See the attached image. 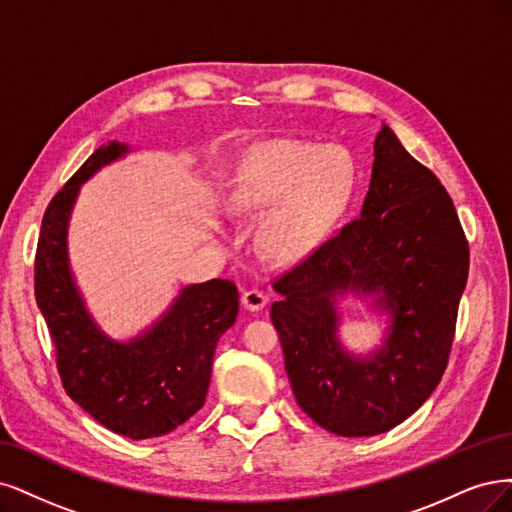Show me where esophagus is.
<instances>
[{
	"instance_id": "obj_1",
	"label": "esophagus",
	"mask_w": 512,
	"mask_h": 512,
	"mask_svg": "<svg viewBox=\"0 0 512 512\" xmlns=\"http://www.w3.org/2000/svg\"><path fill=\"white\" fill-rule=\"evenodd\" d=\"M266 304H268V298H266V295H263L261 291H257V289H249V291L242 293V306H244L246 310L259 312Z\"/></svg>"
}]
</instances>
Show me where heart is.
Instances as JSON below:
<instances>
[{
	"label": "heart",
	"instance_id": "1",
	"mask_svg": "<svg viewBox=\"0 0 512 512\" xmlns=\"http://www.w3.org/2000/svg\"><path fill=\"white\" fill-rule=\"evenodd\" d=\"M357 185L353 155L340 144L263 142L246 157L227 193L238 217L261 214L257 240L274 261L308 257L349 208Z\"/></svg>",
	"mask_w": 512,
	"mask_h": 512
}]
</instances>
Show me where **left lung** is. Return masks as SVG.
Segmentation results:
<instances>
[{"label": "left lung", "instance_id": "8db88e82", "mask_svg": "<svg viewBox=\"0 0 512 512\" xmlns=\"http://www.w3.org/2000/svg\"><path fill=\"white\" fill-rule=\"evenodd\" d=\"M470 253L453 200L389 125L374 140L359 219L276 280L270 317L295 400L323 430L376 436L408 419L447 368ZM370 297L388 317L368 356L339 342L340 297Z\"/></svg>", "mask_w": 512, "mask_h": 512}]
</instances>
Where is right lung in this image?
Here are the masks:
<instances>
[{
    "instance_id": "1",
    "label": "right lung",
    "mask_w": 512,
    "mask_h": 512,
    "mask_svg": "<svg viewBox=\"0 0 512 512\" xmlns=\"http://www.w3.org/2000/svg\"><path fill=\"white\" fill-rule=\"evenodd\" d=\"M127 153L125 142L102 144L48 204L36 253V302L70 398L110 432L144 440L170 434L204 406L214 349L238 317V289L223 278L187 285L129 340H114L97 325L70 266V217L80 187Z\"/></svg>"
}]
</instances>
